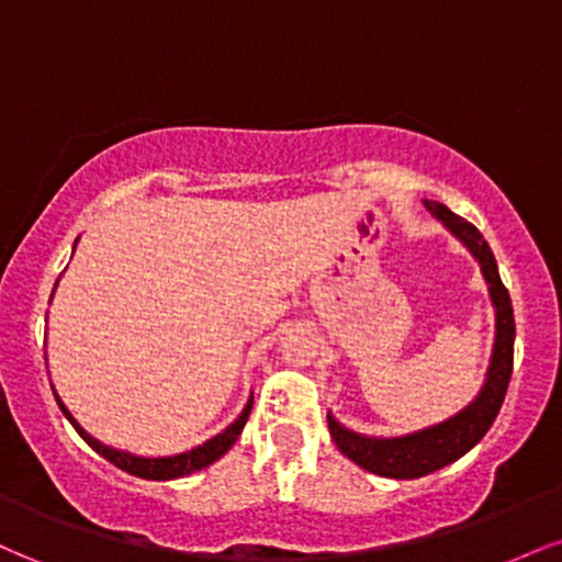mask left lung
Returning <instances> with one entry per match:
<instances>
[{"instance_id":"1","label":"left lung","mask_w":562,"mask_h":562,"mask_svg":"<svg viewBox=\"0 0 562 562\" xmlns=\"http://www.w3.org/2000/svg\"><path fill=\"white\" fill-rule=\"evenodd\" d=\"M425 209L436 218H441L468 245L470 254L479 259L481 272L488 282V293H492L496 306V344L486 385H483L479 398L465 406L460 415L449 417L447 423H438L434 428H425L420 434L402 438H367L351 434V430H346L344 425H338L327 415V428H330L335 447L344 451L348 460L357 462L359 468L370 470L375 475H385V479H420V475H428L438 468L449 465V462L460 460L492 428L496 415H499V406L505 402L509 375H513V303H509L507 288L499 280V269H496L492 248H488V243L483 240V235L473 224L465 222L462 216L451 214L443 203L425 200Z\"/></svg>"}]
</instances>
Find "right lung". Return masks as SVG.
<instances>
[{
	"instance_id": "add662e5",
	"label": "right lung",
	"mask_w": 562,
	"mask_h": 562,
	"mask_svg": "<svg viewBox=\"0 0 562 562\" xmlns=\"http://www.w3.org/2000/svg\"><path fill=\"white\" fill-rule=\"evenodd\" d=\"M57 404H60V402H57ZM250 406H254V398H250L248 406H245V409H243V415L237 417V420L232 423L229 428L224 430V434H218L216 438H211V441H205L203 447H198V449H192V451H184V454H177V457H158V460H145V457H132V454H126V451H115V449L102 447V443L94 441L92 436L83 434L79 425H76L74 417L68 415L66 406L60 404V409L66 412V417L70 420V425H74V428L79 430V436L83 438V441H87L89 447L97 451V454L105 457V460L111 462V465L126 470V473L137 475V479L169 481V479H182V475H190V473H195V470L211 465V462H216L218 457H222L224 451H227L232 443L237 441V436L243 434L245 423H248V415H250Z\"/></svg>"
}]
</instances>
